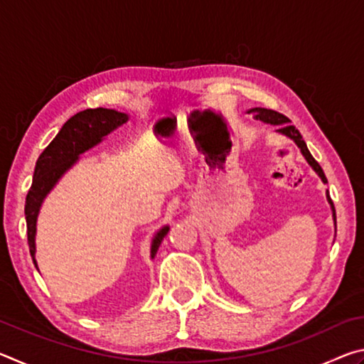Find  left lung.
<instances>
[{"mask_svg":"<svg viewBox=\"0 0 364 364\" xmlns=\"http://www.w3.org/2000/svg\"><path fill=\"white\" fill-rule=\"evenodd\" d=\"M252 112H254V117H255L257 120H262V122H264V123H269V125H276V127H278V130H276V132L281 133V134H286L287 138H291V139L294 141V143L299 146L300 152L304 154V157L306 159V162L310 164V167L316 171L319 178H321V181H323V183H328V180H326V176H324L323 168L319 167V164L316 162L315 159H313L310 151H308V147H306V144H305L304 138H301L300 132H299L297 128H295L294 125H291V123H289L291 120H289L286 115L276 112V110L264 109V107L250 109L247 114H252ZM326 197H328V202H329L331 208H332V217H334V221H336V208H334V202L331 200L329 191H326Z\"/></svg>","mask_w":364,"mask_h":364,"instance_id":"obj_1","label":"left lung"}]
</instances>
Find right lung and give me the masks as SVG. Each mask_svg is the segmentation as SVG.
Masks as SVG:
<instances>
[{
  "label": "right lung",
  "mask_w": 364,
  "mask_h": 364,
  "mask_svg": "<svg viewBox=\"0 0 364 364\" xmlns=\"http://www.w3.org/2000/svg\"><path fill=\"white\" fill-rule=\"evenodd\" d=\"M128 122V115L114 109H86L82 112L70 117L64 123L60 132L56 134L49 146L41 152L36 160L32 188L28 189L26 199V220H27V239L28 249L35 268L38 264L35 260V234H36V218H38L40 208L45 197L49 194L56 183L60 180L67 170L77 162L91 147L100 144L110 132L119 128ZM170 228L164 226L156 232L151 242V258L156 257L159 245L162 239L167 236Z\"/></svg>",
  "instance_id": "right-lung-1"
}]
</instances>
